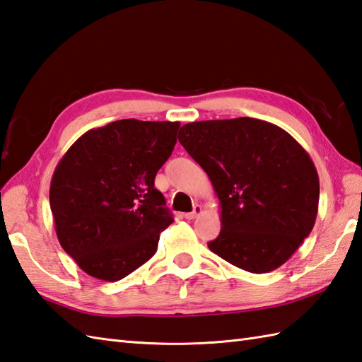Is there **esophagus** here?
<instances>
[{
	"label": "esophagus",
	"instance_id": "obj_1",
	"mask_svg": "<svg viewBox=\"0 0 362 362\" xmlns=\"http://www.w3.org/2000/svg\"><path fill=\"white\" fill-rule=\"evenodd\" d=\"M202 212H203V207L199 206V204H197V206L194 207V211L189 212V214H186V218H187V220H195L197 216H198L199 214H202Z\"/></svg>",
	"mask_w": 362,
	"mask_h": 362
}]
</instances>
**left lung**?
Listing matches in <instances>:
<instances>
[{
	"mask_svg": "<svg viewBox=\"0 0 362 362\" xmlns=\"http://www.w3.org/2000/svg\"><path fill=\"white\" fill-rule=\"evenodd\" d=\"M178 139L220 199L221 230L209 249L254 274L282 267L317 215L319 176L307 151L280 127L252 117L190 122Z\"/></svg>",
	"mask_w": 362,
	"mask_h": 362,
	"instance_id": "obj_1",
	"label": "left lung"
}]
</instances>
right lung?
<instances>
[{
	"label": "right lung",
	"mask_w": 362,
	"mask_h": 362,
	"mask_svg": "<svg viewBox=\"0 0 362 362\" xmlns=\"http://www.w3.org/2000/svg\"><path fill=\"white\" fill-rule=\"evenodd\" d=\"M178 128L168 120H116L80 136L55 167V232L88 276L116 282L155 255L159 234L173 223L155 176Z\"/></svg>",
	"instance_id": "right-lung-1"
}]
</instances>
